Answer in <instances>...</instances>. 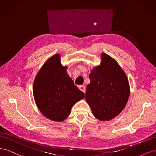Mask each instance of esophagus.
<instances>
[{"label":"esophagus","instance_id":"obj_1","mask_svg":"<svg viewBox=\"0 0 156 156\" xmlns=\"http://www.w3.org/2000/svg\"><path fill=\"white\" fill-rule=\"evenodd\" d=\"M78 87L82 92H83L84 93H85V87L84 86V85H79Z\"/></svg>","mask_w":156,"mask_h":156}]
</instances>
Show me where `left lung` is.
<instances>
[{
  "label": "left lung",
  "mask_w": 156,
  "mask_h": 156,
  "mask_svg": "<svg viewBox=\"0 0 156 156\" xmlns=\"http://www.w3.org/2000/svg\"><path fill=\"white\" fill-rule=\"evenodd\" d=\"M85 99L94 116L100 120H111L126 105L129 86L126 75L117 62L105 54L102 63L89 74Z\"/></svg>",
  "instance_id": "obj_1"
}]
</instances>
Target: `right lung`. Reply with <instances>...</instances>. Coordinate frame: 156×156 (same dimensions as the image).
Returning <instances> with one entry per match:
<instances>
[{
  "instance_id": "obj_1",
  "label": "right lung",
  "mask_w": 156,
  "mask_h": 156,
  "mask_svg": "<svg viewBox=\"0 0 156 156\" xmlns=\"http://www.w3.org/2000/svg\"><path fill=\"white\" fill-rule=\"evenodd\" d=\"M59 55L48 59L34 82V97L45 117L62 121L71 113L73 105L84 98V93L67 74V67L60 63Z\"/></svg>"
}]
</instances>
